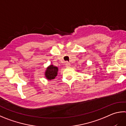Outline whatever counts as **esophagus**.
<instances>
[{
  "mask_svg": "<svg viewBox=\"0 0 126 126\" xmlns=\"http://www.w3.org/2000/svg\"><path fill=\"white\" fill-rule=\"evenodd\" d=\"M65 67H70V64L68 62H67L65 63Z\"/></svg>",
  "mask_w": 126,
  "mask_h": 126,
  "instance_id": "esophagus-1",
  "label": "esophagus"
}]
</instances>
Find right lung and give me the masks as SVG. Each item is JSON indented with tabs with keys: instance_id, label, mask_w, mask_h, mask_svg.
I'll list each match as a JSON object with an SVG mask.
<instances>
[{
	"instance_id": "add662e5",
	"label": "right lung",
	"mask_w": 126,
	"mask_h": 126,
	"mask_svg": "<svg viewBox=\"0 0 126 126\" xmlns=\"http://www.w3.org/2000/svg\"><path fill=\"white\" fill-rule=\"evenodd\" d=\"M58 67L54 66L53 65H50L46 68L45 70V75L46 78L49 80H51L55 78L58 74Z\"/></svg>"
}]
</instances>
